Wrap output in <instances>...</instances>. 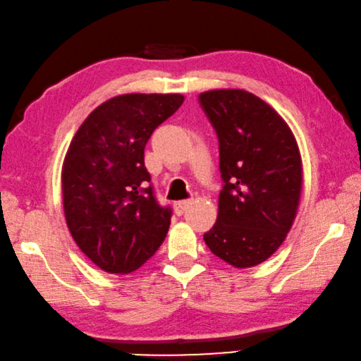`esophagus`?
<instances>
[{"mask_svg":"<svg viewBox=\"0 0 361 361\" xmlns=\"http://www.w3.org/2000/svg\"><path fill=\"white\" fill-rule=\"evenodd\" d=\"M193 203V200H180V202H177L174 207H176V212L179 213V214H182L185 212L187 208H190V204Z\"/></svg>","mask_w":361,"mask_h":361,"instance_id":"1","label":"esophagus"}]
</instances>
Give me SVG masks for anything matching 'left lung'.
<instances>
[{"label": "left lung", "instance_id": "1", "mask_svg": "<svg viewBox=\"0 0 361 361\" xmlns=\"http://www.w3.org/2000/svg\"><path fill=\"white\" fill-rule=\"evenodd\" d=\"M198 99L218 135L224 182L204 243L234 268H252L281 247L295 219L303 182L297 140L250 92L209 90Z\"/></svg>", "mask_w": 361, "mask_h": 361}]
</instances>
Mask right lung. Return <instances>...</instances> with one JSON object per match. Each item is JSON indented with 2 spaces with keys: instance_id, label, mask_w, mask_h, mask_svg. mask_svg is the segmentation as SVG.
<instances>
[{
  "instance_id": "add662e5",
  "label": "right lung",
  "mask_w": 361,
  "mask_h": 361,
  "mask_svg": "<svg viewBox=\"0 0 361 361\" xmlns=\"http://www.w3.org/2000/svg\"><path fill=\"white\" fill-rule=\"evenodd\" d=\"M182 103L179 93L109 98L72 138L61 173L66 223L80 250L106 273L138 269L168 234L171 208L154 198L143 152Z\"/></svg>"
}]
</instances>
